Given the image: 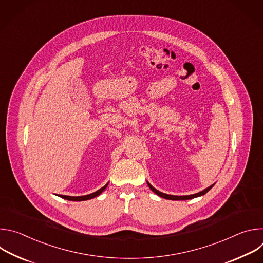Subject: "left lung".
<instances>
[{"label": "left lung", "mask_w": 263, "mask_h": 263, "mask_svg": "<svg viewBox=\"0 0 263 263\" xmlns=\"http://www.w3.org/2000/svg\"><path fill=\"white\" fill-rule=\"evenodd\" d=\"M146 183H147V185H148V187H149V190H151L152 192H154L157 196H159V197H161V198H164V199H166V200H173V201H181V200H191V199H194V198H198V197H201V196H204L206 193H208L212 187H213V185L214 184H212L211 186H209V187H207L206 190H204V191H202V192H200V193H198V194H195V195H190V196H172V195H166V194H163V193H161V192H159V191H157L156 189H154V187L149 184L147 181H146Z\"/></svg>", "instance_id": "8db88e82"}]
</instances>
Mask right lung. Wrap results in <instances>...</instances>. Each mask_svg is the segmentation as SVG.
<instances>
[{
  "instance_id": "obj_1",
  "label": "right lung",
  "mask_w": 263,
  "mask_h": 263,
  "mask_svg": "<svg viewBox=\"0 0 263 263\" xmlns=\"http://www.w3.org/2000/svg\"><path fill=\"white\" fill-rule=\"evenodd\" d=\"M107 186H108V183H107L105 186H103L102 189H100L99 191H97V192H95V193H92V194H90V195H86V196H81V197H69V196H62V195L60 196V195H59V197L62 198V199L68 200V201H86V200H90V199H93V198L98 197L100 194H102V193L105 191V189H106Z\"/></svg>"
}]
</instances>
